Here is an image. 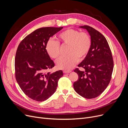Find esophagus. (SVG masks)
<instances>
[{"mask_svg":"<svg viewBox=\"0 0 128 128\" xmlns=\"http://www.w3.org/2000/svg\"><path fill=\"white\" fill-rule=\"evenodd\" d=\"M72 71L71 70H63L64 73H69L70 72Z\"/></svg>","mask_w":128,"mask_h":128,"instance_id":"34e87169","label":"esophagus"}]
</instances>
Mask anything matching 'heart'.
Instances as JSON below:
<instances>
[{
    "label": "heart",
    "instance_id": "b5f03b06",
    "mask_svg": "<svg viewBox=\"0 0 128 128\" xmlns=\"http://www.w3.org/2000/svg\"><path fill=\"white\" fill-rule=\"evenodd\" d=\"M59 43L62 46H68L67 53L68 56L62 57L56 63L58 69L68 70H71L78 60H84L91 49L92 42L87 32L68 28L60 32L58 36ZM59 43L53 39H49L45 46L48 54L52 58L58 59L60 56Z\"/></svg>",
    "mask_w": 128,
    "mask_h": 128
}]
</instances>
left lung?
<instances>
[{
  "mask_svg": "<svg viewBox=\"0 0 128 128\" xmlns=\"http://www.w3.org/2000/svg\"><path fill=\"white\" fill-rule=\"evenodd\" d=\"M79 28L87 30L91 36L92 45L88 54L76 68L78 79L73 84L75 91L86 98H96L105 90L110 82L114 68L112 54L105 37L91 26Z\"/></svg>",
  "mask_w": 128,
  "mask_h": 128,
  "instance_id": "left-lung-1",
  "label": "left lung"
}]
</instances>
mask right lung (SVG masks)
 I'll use <instances>...</instances> for the list:
<instances>
[{"label": "right lung", "instance_id": "1", "mask_svg": "<svg viewBox=\"0 0 128 128\" xmlns=\"http://www.w3.org/2000/svg\"><path fill=\"white\" fill-rule=\"evenodd\" d=\"M63 28L46 27L38 28L20 43L15 58L16 82L25 94L38 102L49 98L56 91L62 70L47 72L55 64L45 46L51 37Z\"/></svg>", "mask_w": 128, "mask_h": 128}]
</instances>
